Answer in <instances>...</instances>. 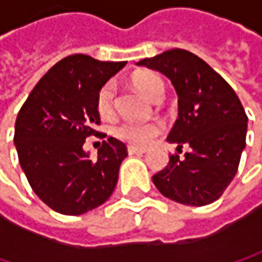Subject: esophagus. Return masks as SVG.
Listing matches in <instances>:
<instances>
[{"label":"esophagus","mask_w":262,"mask_h":262,"mask_svg":"<svg viewBox=\"0 0 262 262\" xmlns=\"http://www.w3.org/2000/svg\"><path fill=\"white\" fill-rule=\"evenodd\" d=\"M127 151H129V155H142L147 150L145 148H139V147H132V145H129L127 147Z\"/></svg>","instance_id":"34e87169"}]
</instances>
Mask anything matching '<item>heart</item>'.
I'll return each mask as SVG.
<instances>
[{"label":"heart","instance_id":"heart-1","mask_svg":"<svg viewBox=\"0 0 262 262\" xmlns=\"http://www.w3.org/2000/svg\"><path fill=\"white\" fill-rule=\"evenodd\" d=\"M133 86L148 100L158 101L164 95V81L155 73H139L133 77ZM115 83H104L97 94V111L101 117H111L115 109ZM162 132V124L158 121L151 123H121L114 129V135L130 144L132 147L148 145Z\"/></svg>","mask_w":262,"mask_h":262}]
</instances>
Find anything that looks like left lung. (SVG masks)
Wrapping results in <instances>:
<instances>
[{
	"label": "left lung",
	"instance_id": "8db88e82",
	"mask_svg": "<svg viewBox=\"0 0 262 262\" xmlns=\"http://www.w3.org/2000/svg\"><path fill=\"white\" fill-rule=\"evenodd\" d=\"M136 65L171 80L179 97V117L167 139L178 147H191L183 159L171 155L153 183L178 203L203 206L215 202L235 178L246 147L247 115L235 91L205 60L181 48Z\"/></svg>",
	"mask_w": 262,
	"mask_h": 262
}]
</instances>
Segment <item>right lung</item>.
<instances>
[{
	"instance_id": "add662e5",
	"label": "right lung",
	"mask_w": 262,
	"mask_h": 262,
	"mask_svg": "<svg viewBox=\"0 0 262 262\" xmlns=\"http://www.w3.org/2000/svg\"><path fill=\"white\" fill-rule=\"evenodd\" d=\"M124 67L68 56L37 81L18 114L13 141L21 168L36 195L56 212L84 214L115 189L127 147L109 136L91 159L83 144L100 124V88Z\"/></svg>"
}]
</instances>
